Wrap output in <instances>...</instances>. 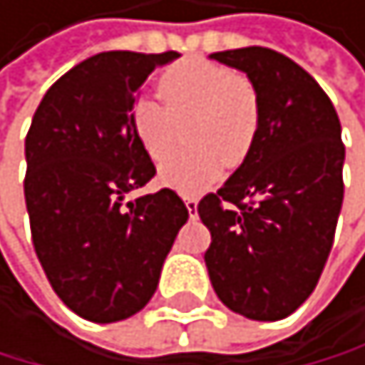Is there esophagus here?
<instances>
[{
    "label": "esophagus",
    "instance_id": "34e87169",
    "mask_svg": "<svg viewBox=\"0 0 365 365\" xmlns=\"http://www.w3.org/2000/svg\"><path fill=\"white\" fill-rule=\"evenodd\" d=\"M184 202H186L188 214H190V216H195V212H197V197H195V195H184Z\"/></svg>",
    "mask_w": 365,
    "mask_h": 365
}]
</instances>
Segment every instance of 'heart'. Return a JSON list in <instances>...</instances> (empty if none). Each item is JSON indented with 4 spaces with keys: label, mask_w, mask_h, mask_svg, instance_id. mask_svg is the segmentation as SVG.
<instances>
[{
    "label": "heart",
    "mask_w": 365,
    "mask_h": 365,
    "mask_svg": "<svg viewBox=\"0 0 365 365\" xmlns=\"http://www.w3.org/2000/svg\"><path fill=\"white\" fill-rule=\"evenodd\" d=\"M163 102L142 95L130 109V125L151 160L160 163L177 144L179 123H190L195 149L175 153L160 168V181L179 193H200L221 179L226 163H242L261 120L258 93L247 76L205 58H186L163 71Z\"/></svg>",
    "instance_id": "1"
}]
</instances>
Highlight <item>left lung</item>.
I'll return each instance as SVG.
<instances>
[{
    "mask_svg": "<svg viewBox=\"0 0 365 365\" xmlns=\"http://www.w3.org/2000/svg\"><path fill=\"white\" fill-rule=\"evenodd\" d=\"M210 58L245 71L261 120L245 163L197 202L212 232L207 272L232 312L277 322L310 298L331 254L345 195L340 120L322 86L287 55L249 46Z\"/></svg>",
    "mask_w": 365,
    "mask_h": 365,
    "instance_id": "1",
    "label": "left lung"
}]
</instances>
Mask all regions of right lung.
<instances>
[{"mask_svg":"<svg viewBox=\"0 0 365 365\" xmlns=\"http://www.w3.org/2000/svg\"><path fill=\"white\" fill-rule=\"evenodd\" d=\"M179 53L109 51L55 81L25 139V205L32 245L53 291L95 324L137 314L188 219L170 188L125 202L155 165L130 125L149 74Z\"/></svg>","mask_w":365,"mask_h":365,"instance_id":"add662e5","label":"right lung"}]
</instances>
